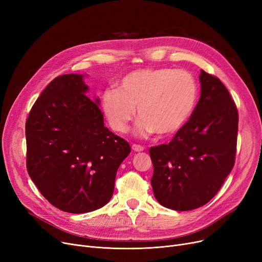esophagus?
Wrapping results in <instances>:
<instances>
[{"instance_id":"34e87169","label":"esophagus","mask_w":262,"mask_h":262,"mask_svg":"<svg viewBox=\"0 0 262 262\" xmlns=\"http://www.w3.org/2000/svg\"><path fill=\"white\" fill-rule=\"evenodd\" d=\"M132 148H133L134 152H138V153L143 152V150H144V147L141 146V145H138V144H133Z\"/></svg>"}]
</instances>
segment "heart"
<instances>
[{
    "mask_svg": "<svg viewBox=\"0 0 262 262\" xmlns=\"http://www.w3.org/2000/svg\"><path fill=\"white\" fill-rule=\"evenodd\" d=\"M199 87L187 71L174 69H141L123 76L118 89L101 94L102 112L117 133H125L136 115L140 120L136 132L147 136L155 132L170 136L184 127L193 114Z\"/></svg>",
    "mask_w": 262,
    "mask_h": 262,
    "instance_id": "1",
    "label": "heart"
}]
</instances>
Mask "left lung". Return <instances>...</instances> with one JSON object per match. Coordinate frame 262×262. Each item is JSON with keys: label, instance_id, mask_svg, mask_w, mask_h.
I'll return each instance as SVG.
<instances>
[{"label": "left lung", "instance_id": "1", "mask_svg": "<svg viewBox=\"0 0 262 262\" xmlns=\"http://www.w3.org/2000/svg\"><path fill=\"white\" fill-rule=\"evenodd\" d=\"M201 98L169 144L149 148L152 188L164 207L187 211L207 204L235 164L238 110L222 81L201 71Z\"/></svg>", "mask_w": 262, "mask_h": 262}]
</instances>
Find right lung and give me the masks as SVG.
Instances as JSON below:
<instances>
[{
  "mask_svg": "<svg viewBox=\"0 0 262 262\" xmlns=\"http://www.w3.org/2000/svg\"><path fill=\"white\" fill-rule=\"evenodd\" d=\"M85 74L53 79L25 124L26 167L53 206L70 213L99 209L113 196L129 144L104 126L100 99L86 93Z\"/></svg>",
  "mask_w": 262,
  "mask_h": 262,
  "instance_id": "obj_1",
  "label": "right lung"
}]
</instances>
